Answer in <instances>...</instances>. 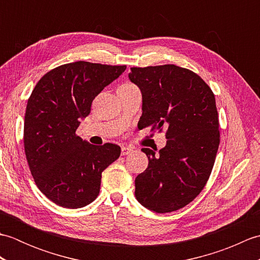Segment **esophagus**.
I'll return each mask as SVG.
<instances>
[{
    "instance_id": "esophagus-1",
    "label": "esophagus",
    "mask_w": 260,
    "mask_h": 260,
    "mask_svg": "<svg viewBox=\"0 0 260 260\" xmlns=\"http://www.w3.org/2000/svg\"><path fill=\"white\" fill-rule=\"evenodd\" d=\"M132 152H133V148L127 147V146L121 147V155H128V154Z\"/></svg>"
}]
</instances>
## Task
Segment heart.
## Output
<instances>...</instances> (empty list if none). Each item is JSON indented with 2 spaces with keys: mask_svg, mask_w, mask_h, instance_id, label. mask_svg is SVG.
I'll list each match as a JSON object with an SVG mask.
<instances>
[{
  "mask_svg": "<svg viewBox=\"0 0 260 260\" xmlns=\"http://www.w3.org/2000/svg\"><path fill=\"white\" fill-rule=\"evenodd\" d=\"M121 87H134V85H131V84H124V85H121Z\"/></svg>",
  "mask_w": 260,
  "mask_h": 260,
  "instance_id": "obj_1",
  "label": "heart"
}]
</instances>
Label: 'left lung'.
Listing matches in <instances>:
<instances>
[{
    "mask_svg": "<svg viewBox=\"0 0 260 260\" xmlns=\"http://www.w3.org/2000/svg\"><path fill=\"white\" fill-rule=\"evenodd\" d=\"M128 78L142 92L139 128L164 127L168 139L158 154L142 148L148 165L136 176L135 197L151 211H176L211 174L220 143L214 95L200 76L174 64L131 68Z\"/></svg>",
    "mask_w": 260,
    "mask_h": 260,
    "instance_id": "obj_1",
    "label": "left lung"
}]
</instances>
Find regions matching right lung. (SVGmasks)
Masks as SVG:
<instances>
[{"label":"right lung","mask_w":260,"mask_h":260,"mask_svg":"<svg viewBox=\"0 0 260 260\" xmlns=\"http://www.w3.org/2000/svg\"><path fill=\"white\" fill-rule=\"evenodd\" d=\"M125 69L87 61L59 66L38 81L27 101L26 161L39 190L60 207L91 203L99 194L103 171L120 155L118 145H91L76 131L95 97Z\"/></svg>","instance_id":"obj_1"}]
</instances>
